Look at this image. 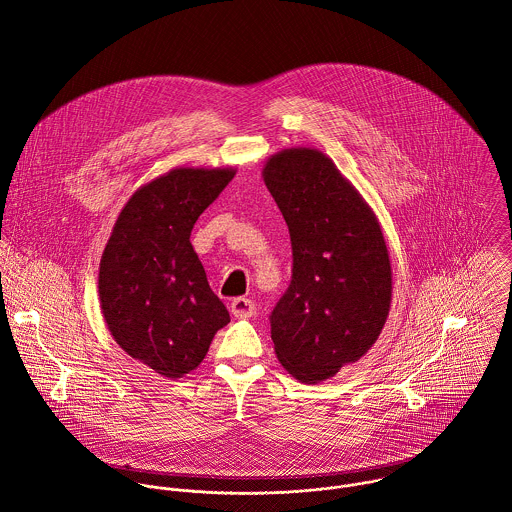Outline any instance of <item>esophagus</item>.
Here are the masks:
<instances>
[{
	"label": "esophagus",
	"mask_w": 512,
	"mask_h": 512,
	"mask_svg": "<svg viewBox=\"0 0 512 512\" xmlns=\"http://www.w3.org/2000/svg\"><path fill=\"white\" fill-rule=\"evenodd\" d=\"M231 313L237 317V319H249L255 315V303L251 299H245V297H237L231 301L229 305Z\"/></svg>",
	"instance_id": "1"
}]
</instances>
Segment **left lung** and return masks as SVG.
Returning <instances> with one entry per match:
<instances>
[{
    "label": "left lung",
    "instance_id": "8db88e82",
    "mask_svg": "<svg viewBox=\"0 0 512 512\" xmlns=\"http://www.w3.org/2000/svg\"><path fill=\"white\" fill-rule=\"evenodd\" d=\"M263 181L291 235L293 277L271 313L283 369L321 383L359 361L391 309L393 273L377 215L331 157L311 147L271 155Z\"/></svg>",
    "mask_w": 512,
    "mask_h": 512
}]
</instances>
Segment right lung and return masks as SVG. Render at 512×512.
Segmentation results:
<instances>
[{
  "instance_id": "add662e5",
  "label": "right lung",
  "mask_w": 512,
  "mask_h": 512,
  "mask_svg": "<svg viewBox=\"0 0 512 512\" xmlns=\"http://www.w3.org/2000/svg\"><path fill=\"white\" fill-rule=\"evenodd\" d=\"M233 167H175L123 205L99 263V303L115 343L165 379L205 359L229 311L189 241Z\"/></svg>"
}]
</instances>
